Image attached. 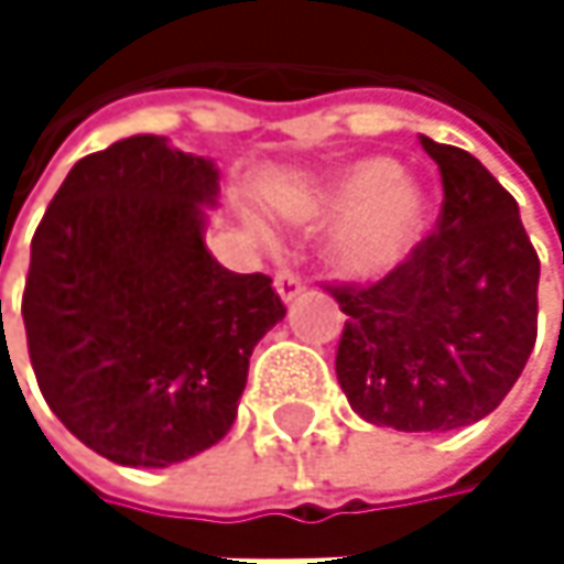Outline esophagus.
Listing matches in <instances>:
<instances>
[{
    "label": "esophagus",
    "mask_w": 564,
    "mask_h": 564,
    "mask_svg": "<svg viewBox=\"0 0 564 564\" xmlns=\"http://www.w3.org/2000/svg\"><path fill=\"white\" fill-rule=\"evenodd\" d=\"M274 286H278V293H281L283 303H293L296 296H303V293H306V283L300 281L293 271H281V274L274 278Z\"/></svg>",
    "instance_id": "esophagus-1"
}]
</instances>
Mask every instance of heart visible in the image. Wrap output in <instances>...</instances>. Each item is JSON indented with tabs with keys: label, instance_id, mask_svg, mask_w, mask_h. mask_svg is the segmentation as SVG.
<instances>
[{
	"label": "heart",
	"instance_id": "b5f03b06",
	"mask_svg": "<svg viewBox=\"0 0 564 564\" xmlns=\"http://www.w3.org/2000/svg\"><path fill=\"white\" fill-rule=\"evenodd\" d=\"M427 215L424 188L386 156L346 166L300 212L310 228L346 225L333 258L349 278H382L398 268L424 238Z\"/></svg>",
	"mask_w": 564,
	"mask_h": 564
}]
</instances>
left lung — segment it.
<instances>
[{
    "label": "left lung",
    "instance_id": "left-lung-1",
    "mask_svg": "<svg viewBox=\"0 0 564 564\" xmlns=\"http://www.w3.org/2000/svg\"><path fill=\"white\" fill-rule=\"evenodd\" d=\"M437 163V228L369 286H329L349 316L336 379L352 411L394 431L487 417L525 369L539 319V254L519 205L467 150L421 137Z\"/></svg>",
    "mask_w": 564,
    "mask_h": 564
}]
</instances>
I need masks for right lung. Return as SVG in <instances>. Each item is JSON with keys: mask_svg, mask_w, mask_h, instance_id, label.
Returning <instances> with one entry per match:
<instances>
[{"mask_svg": "<svg viewBox=\"0 0 564 564\" xmlns=\"http://www.w3.org/2000/svg\"><path fill=\"white\" fill-rule=\"evenodd\" d=\"M212 205L215 163L140 133L74 163L32 238L22 319L39 389L113 464L170 467L218 444L286 313L271 278L212 258Z\"/></svg>", "mask_w": 564, "mask_h": 564, "instance_id": "right-lung-1", "label": "right lung"}]
</instances>
